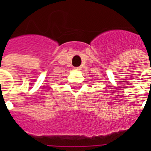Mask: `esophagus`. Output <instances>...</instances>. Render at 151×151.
I'll return each mask as SVG.
<instances>
[{
    "label": "esophagus",
    "instance_id": "1",
    "mask_svg": "<svg viewBox=\"0 0 151 151\" xmlns=\"http://www.w3.org/2000/svg\"><path fill=\"white\" fill-rule=\"evenodd\" d=\"M74 69H76V70H80V68H74Z\"/></svg>",
    "mask_w": 151,
    "mask_h": 151
}]
</instances>
